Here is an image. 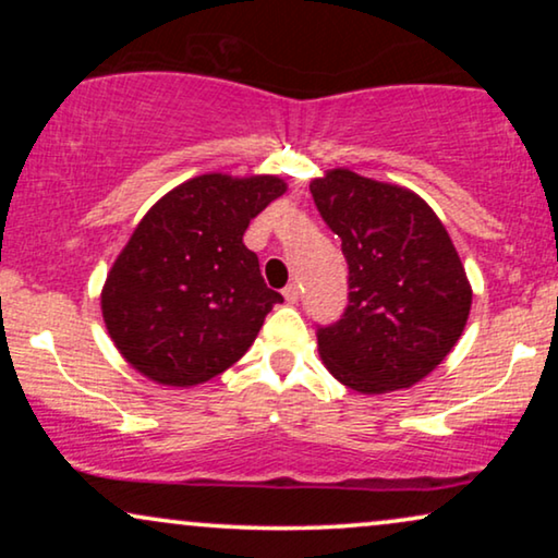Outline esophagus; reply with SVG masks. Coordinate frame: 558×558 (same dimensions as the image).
Returning a JSON list of instances; mask_svg holds the SVG:
<instances>
[{
    "label": "esophagus",
    "instance_id": "obj_1",
    "mask_svg": "<svg viewBox=\"0 0 558 558\" xmlns=\"http://www.w3.org/2000/svg\"><path fill=\"white\" fill-rule=\"evenodd\" d=\"M284 300H287L289 304L300 302V287H296V284H287V289H284Z\"/></svg>",
    "mask_w": 558,
    "mask_h": 558
}]
</instances>
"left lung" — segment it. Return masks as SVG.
Returning a JSON list of instances; mask_svg holds the SVG:
<instances>
[{
  "instance_id": "8db88e82",
  "label": "left lung",
  "mask_w": 558,
  "mask_h": 558,
  "mask_svg": "<svg viewBox=\"0 0 558 558\" xmlns=\"http://www.w3.org/2000/svg\"><path fill=\"white\" fill-rule=\"evenodd\" d=\"M342 241L348 310L319 327L325 368L357 393H391L429 376L462 338L472 287L447 228L414 190L348 167L310 182Z\"/></svg>"
}]
</instances>
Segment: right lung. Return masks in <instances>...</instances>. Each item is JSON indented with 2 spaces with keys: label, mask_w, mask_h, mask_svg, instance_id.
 <instances>
[{
  "label": "right lung",
  "mask_w": 558,
  "mask_h": 558,
  "mask_svg": "<svg viewBox=\"0 0 558 558\" xmlns=\"http://www.w3.org/2000/svg\"><path fill=\"white\" fill-rule=\"evenodd\" d=\"M287 193L279 174H197L159 197L106 274L101 312L121 357L159 386L216 378L254 345L281 294L243 233Z\"/></svg>",
  "instance_id": "add662e5"
}]
</instances>
